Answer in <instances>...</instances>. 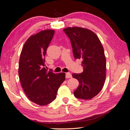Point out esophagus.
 Returning <instances> with one entry per match:
<instances>
[{
	"mask_svg": "<svg viewBox=\"0 0 130 130\" xmlns=\"http://www.w3.org/2000/svg\"><path fill=\"white\" fill-rule=\"evenodd\" d=\"M72 77V74L70 73H66V78H71Z\"/></svg>",
	"mask_w": 130,
	"mask_h": 130,
	"instance_id": "obj_1",
	"label": "esophagus"
}]
</instances>
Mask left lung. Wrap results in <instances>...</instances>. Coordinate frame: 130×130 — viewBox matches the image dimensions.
<instances>
[{
	"mask_svg": "<svg viewBox=\"0 0 130 130\" xmlns=\"http://www.w3.org/2000/svg\"><path fill=\"white\" fill-rule=\"evenodd\" d=\"M63 31L71 42L74 58L82 59L83 72L72 75L79 82L74 95L80 99H91L101 91L106 79L103 46L97 35L89 29L69 27Z\"/></svg>",
	"mask_w": 130,
	"mask_h": 130,
	"instance_id": "1",
	"label": "left lung"
}]
</instances>
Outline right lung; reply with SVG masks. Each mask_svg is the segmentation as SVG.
Wrapping results in <instances>:
<instances>
[{"mask_svg": "<svg viewBox=\"0 0 130 130\" xmlns=\"http://www.w3.org/2000/svg\"><path fill=\"white\" fill-rule=\"evenodd\" d=\"M53 30L32 35L23 46L19 62V80L29 99L40 106L56 99L57 90L65 80L66 74L48 72L44 67L47 48L54 36Z\"/></svg>", "mask_w": 130, "mask_h": 130, "instance_id": "right-lung-1", "label": "right lung"}]
</instances>
